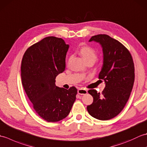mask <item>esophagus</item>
I'll list each match as a JSON object with an SVG mask.
<instances>
[{
  "instance_id": "obj_1",
  "label": "esophagus",
  "mask_w": 147,
  "mask_h": 147,
  "mask_svg": "<svg viewBox=\"0 0 147 147\" xmlns=\"http://www.w3.org/2000/svg\"><path fill=\"white\" fill-rule=\"evenodd\" d=\"M78 93L80 95H85L87 93V90L84 88H81L78 90Z\"/></svg>"
}]
</instances>
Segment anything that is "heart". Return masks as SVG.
Returning a JSON list of instances; mask_svg holds the SVG:
<instances>
[{"label": "heart", "instance_id": "obj_1", "mask_svg": "<svg viewBox=\"0 0 147 147\" xmlns=\"http://www.w3.org/2000/svg\"><path fill=\"white\" fill-rule=\"evenodd\" d=\"M80 53L86 62H93L94 63L98 59L97 52L94 49L90 46H83L81 47Z\"/></svg>", "mask_w": 147, "mask_h": 147}]
</instances>
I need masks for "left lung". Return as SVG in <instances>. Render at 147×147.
I'll list each match as a JSON object with an SVG mask.
<instances>
[{"label": "left lung", "mask_w": 147, "mask_h": 147, "mask_svg": "<svg viewBox=\"0 0 147 147\" xmlns=\"http://www.w3.org/2000/svg\"><path fill=\"white\" fill-rule=\"evenodd\" d=\"M99 43L102 47L104 62L98 78L105 87L102 93L96 90L88 93L93 98L87 106L88 113L94 118L105 121L116 116L128 100L135 81V66L129 51L117 40L100 34L92 36L89 42Z\"/></svg>", "instance_id": "obj_1"}]
</instances>
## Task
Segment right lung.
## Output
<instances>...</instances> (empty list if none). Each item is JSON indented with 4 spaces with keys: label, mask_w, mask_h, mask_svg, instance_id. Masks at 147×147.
<instances>
[{
    "label": "right lung",
    "mask_w": 147,
    "mask_h": 147,
    "mask_svg": "<svg viewBox=\"0 0 147 147\" xmlns=\"http://www.w3.org/2000/svg\"><path fill=\"white\" fill-rule=\"evenodd\" d=\"M69 45L64 40L48 36L26 50L21 62L22 84L35 112L48 122H57L69 114L77 89L55 85V78L65 67Z\"/></svg>",
    "instance_id": "obj_1"
}]
</instances>
